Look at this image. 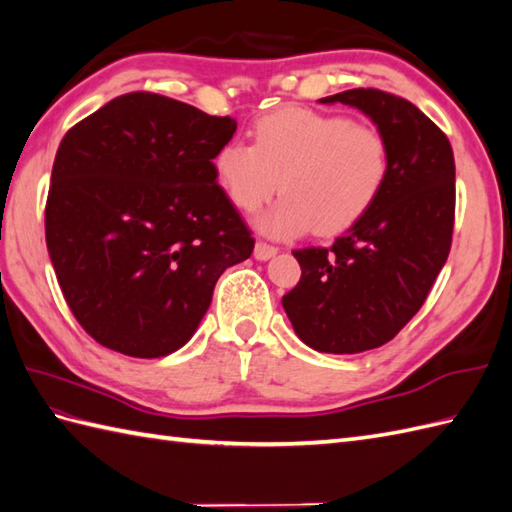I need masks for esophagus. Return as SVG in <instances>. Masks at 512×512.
Segmentation results:
<instances>
[{"label": "esophagus", "instance_id": "obj_1", "mask_svg": "<svg viewBox=\"0 0 512 512\" xmlns=\"http://www.w3.org/2000/svg\"><path fill=\"white\" fill-rule=\"evenodd\" d=\"M253 255H255V259H259V261H268L270 257L277 255V248L270 246V244H264V242H257Z\"/></svg>", "mask_w": 512, "mask_h": 512}]
</instances>
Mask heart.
<instances>
[{"label": "heart", "mask_w": 512, "mask_h": 512, "mask_svg": "<svg viewBox=\"0 0 512 512\" xmlns=\"http://www.w3.org/2000/svg\"><path fill=\"white\" fill-rule=\"evenodd\" d=\"M253 146L227 141L213 174L237 209L255 211L283 198L255 227L275 240L316 229L334 235L362 220L384 192L390 144L382 130L305 106H281L253 124Z\"/></svg>", "instance_id": "1"}]
</instances>
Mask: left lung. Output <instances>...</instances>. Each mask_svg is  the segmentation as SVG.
Masks as SVG:
<instances>
[{"mask_svg":"<svg viewBox=\"0 0 512 512\" xmlns=\"http://www.w3.org/2000/svg\"><path fill=\"white\" fill-rule=\"evenodd\" d=\"M362 111L390 144L384 192L329 248L294 251L301 281L281 299L299 336L320 353H362L395 338L421 310L445 266L456 209L449 139L412 102L377 89L320 98Z\"/></svg>","mask_w":512,"mask_h":512,"instance_id":"obj_1","label":"left lung"}]
</instances>
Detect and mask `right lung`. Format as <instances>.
I'll return each instance as SVG.
<instances>
[{"mask_svg": "<svg viewBox=\"0 0 512 512\" xmlns=\"http://www.w3.org/2000/svg\"><path fill=\"white\" fill-rule=\"evenodd\" d=\"M231 117L157 93H126L58 146L45 242L71 314L102 347L163 358L196 334L216 281L255 240L213 157Z\"/></svg>", "mask_w": 512, "mask_h": 512, "instance_id": "1", "label": "right lung"}]
</instances>
